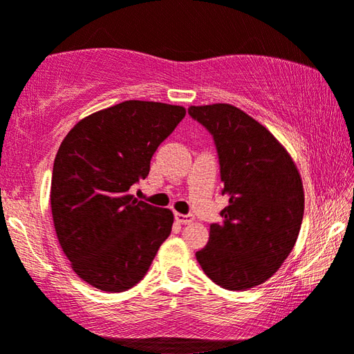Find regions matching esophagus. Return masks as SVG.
Here are the masks:
<instances>
[{
    "mask_svg": "<svg viewBox=\"0 0 354 354\" xmlns=\"http://www.w3.org/2000/svg\"><path fill=\"white\" fill-rule=\"evenodd\" d=\"M174 216H176V220L180 223V225H188V223H192L193 220H194V216L192 215V214H187V215H183V214H174Z\"/></svg>",
    "mask_w": 354,
    "mask_h": 354,
    "instance_id": "1",
    "label": "esophagus"
}]
</instances>
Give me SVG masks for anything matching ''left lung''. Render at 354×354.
<instances>
[{"label":"left lung","mask_w":354,"mask_h":354,"mask_svg":"<svg viewBox=\"0 0 354 354\" xmlns=\"http://www.w3.org/2000/svg\"><path fill=\"white\" fill-rule=\"evenodd\" d=\"M188 113L214 138L221 194L230 199L196 259L218 286L248 290L274 275L295 247L304 216L301 176L279 140L241 109L192 106Z\"/></svg>","instance_id":"obj_1"}]
</instances>
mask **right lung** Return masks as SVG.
<instances>
[{"label":"right lung","instance_id":"add662e5","mask_svg":"<svg viewBox=\"0 0 354 354\" xmlns=\"http://www.w3.org/2000/svg\"><path fill=\"white\" fill-rule=\"evenodd\" d=\"M185 109L124 101L91 113L59 145L52 172L53 225L75 274L97 290L127 291L169 237L174 215L129 194L150 171Z\"/></svg>","mask_w":354,"mask_h":354}]
</instances>
